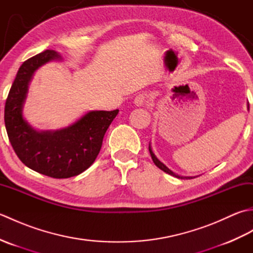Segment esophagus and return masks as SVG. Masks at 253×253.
<instances>
[{"label": "esophagus", "mask_w": 253, "mask_h": 253, "mask_svg": "<svg viewBox=\"0 0 253 253\" xmlns=\"http://www.w3.org/2000/svg\"><path fill=\"white\" fill-rule=\"evenodd\" d=\"M135 104L137 106H142V105H146L148 102H149V95L147 93H139L138 95H136L135 98Z\"/></svg>", "instance_id": "obj_1"}]
</instances>
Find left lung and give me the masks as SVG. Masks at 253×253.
Listing matches in <instances>:
<instances>
[{
  "label": "left lung",
  "instance_id": "left-lung-1",
  "mask_svg": "<svg viewBox=\"0 0 253 253\" xmlns=\"http://www.w3.org/2000/svg\"><path fill=\"white\" fill-rule=\"evenodd\" d=\"M149 151H150V154H151V158H152V160H153V162H154V164L158 166V168L160 169H162L163 171H165L166 174H169V175H171V176H175V177H177V178H181V179H190V178H195V177H184V176H179V175H176L175 173H173V171H171L169 169H168L166 168V166L161 162V161H159L158 160V158L155 157L154 155V153L152 152V150H151V147L149 146Z\"/></svg>",
  "mask_w": 253,
  "mask_h": 253
}]
</instances>
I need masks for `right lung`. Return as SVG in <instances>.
<instances>
[{"label":"right lung","mask_w":253,"mask_h":253,"mask_svg":"<svg viewBox=\"0 0 253 253\" xmlns=\"http://www.w3.org/2000/svg\"><path fill=\"white\" fill-rule=\"evenodd\" d=\"M60 57L57 52L45 50L23 63L5 102L4 122L9 142L27 168L52 178H69L92 165L118 110L89 112L56 131L31 128L21 114L28 84L38 68Z\"/></svg>","instance_id":"add662e5"}]
</instances>
